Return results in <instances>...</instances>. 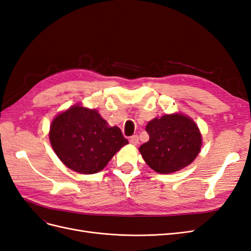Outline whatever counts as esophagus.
Returning <instances> with one entry per match:
<instances>
[{
	"label": "esophagus",
	"mask_w": 251,
	"mask_h": 251,
	"mask_svg": "<svg viewBox=\"0 0 251 251\" xmlns=\"http://www.w3.org/2000/svg\"><path fill=\"white\" fill-rule=\"evenodd\" d=\"M130 143L133 144V146H136V144H138V143H139L138 136H137V135H133L132 137L130 138Z\"/></svg>",
	"instance_id": "obj_1"
}]
</instances>
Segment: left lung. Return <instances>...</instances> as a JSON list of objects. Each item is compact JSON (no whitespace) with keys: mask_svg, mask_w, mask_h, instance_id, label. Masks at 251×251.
I'll use <instances>...</instances> for the list:
<instances>
[{"mask_svg":"<svg viewBox=\"0 0 251 251\" xmlns=\"http://www.w3.org/2000/svg\"><path fill=\"white\" fill-rule=\"evenodd\" d=\"M150 139L139 148L144 161L155 172L170 174L191 164L199 154L202 138L194 121L182 114L164 115L148 124Z\"/></svg>","mask_w":251,"mask_h":251,"instance_id":"obj_1","label":"left lung"}]
</instances>
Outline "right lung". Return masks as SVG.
Returning a JSON list of instances; mask_svg holds the SVG:
<instances>
[{
    "instance_id": "right-lung-1",
    "label": "right lung",
    "mask_w": 251,
    "mask_h": 251,
    "mask_svg": "<svg viewBox=\"0 0 251 251\" xmlns=\"http://www.w3.org/2000/svg\"><path fill=\"white\" fill-rule=\"evenodd\" d=\"M49 138L62 162L80 174L101 171L116 151L128 143L118 126H109L96 110L80 105L54 118Z\"/></svg>"
}]
</instances>
